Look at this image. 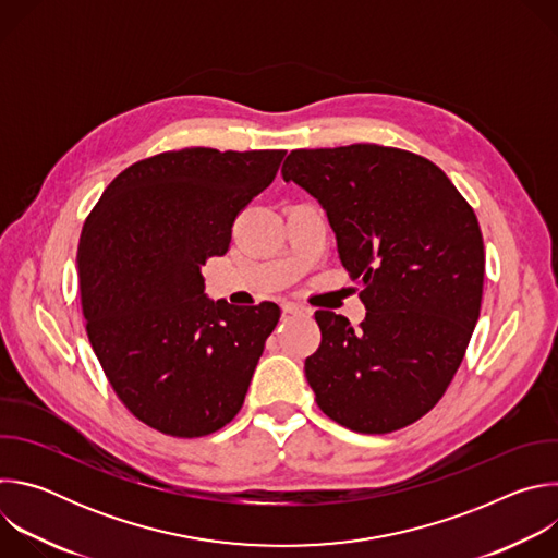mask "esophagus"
Instances as JSON below:
<instances>
[{
    "instance_id": "34e87169",
    "label": "esophagus",
    "mask_w": 558,
    "mask_h": 558,
    "mask_svg": "<svg viewBox=\"0 0 558 558\" xmlns=\"http://www.w3.org/2000/svg\"><path fill=\"white\" fill-rule=\"evenodd\" d=\"M282 308H284V313H291V315H308L311 313V308L300 302H284Z\"/></svg>"
}]
</instances>
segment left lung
<instances>
[{
    "mask_svg": "<svg viewBox=\"0 0 558 558\" xmlns=\"http://www.w3.org/2000/svg\"><path fill=\"white\" fill-rule=\"evenodd\" d=\"M282 179L325 207L366 306L357 329L315 311L323 340L304 373L317 407L364 435L417 422L480 320L486 254L474 209L428 158L375 143L293 149Z\"/></svg>",
    "mask_w": 558,
    "mask_h": 558,
    "instance_id": "8db88e82",
    "label": "left lung"
}]
</instances>
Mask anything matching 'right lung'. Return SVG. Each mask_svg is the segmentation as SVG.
I'll list each match as a JSON object with an SVG mask.
<instances>
[{"label":"right lung","instance_id":"right-lung-1","mask_svg":"<svg viewBox=\"0 0 558 558\" xmlns=\"http://www.w3.org/2000/svg\"><path fill=\"white\" fill-rule=\"evenodd\" d=\"M284 149L185 147L125 168L78 241L86 333L123 407L181 439L227 426L280 320V306L205 295L201 267L229 252L231 227L276 179Z\"/></svg>","mask_w":558,"mask_h":558}]
</instances>
